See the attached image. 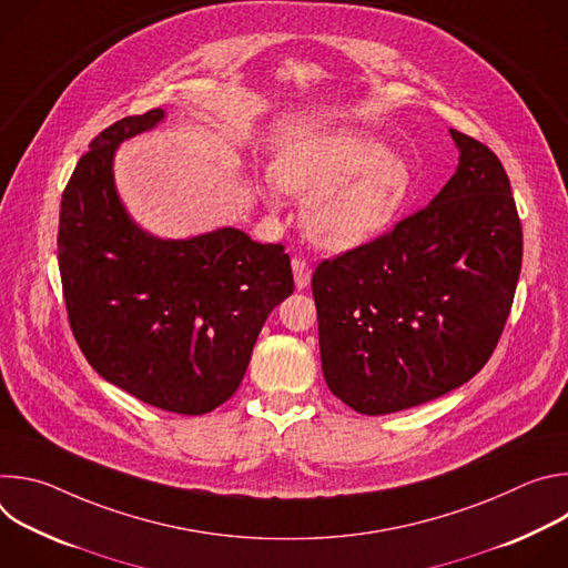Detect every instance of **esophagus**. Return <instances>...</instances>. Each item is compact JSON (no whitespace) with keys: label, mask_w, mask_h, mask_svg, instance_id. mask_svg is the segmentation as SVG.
Returning a JSON list of instances; mask_svg holds the SVG:
<instances>
[{"label":"esophagus","mask_w":568,"mask_h":568,"mask_svg":"<svg viewBox=\"0 0 568 568\" xmlns=\"http://www.w3.org/2000/svg\"><path fill=\"white\" fill-rule=\"evenodd\" d=\"M292 272H294V285L296 290H305L310 285V278H312V270L305 261L301 258H294L292 261Z\"/></svg>","instance_id":"1"}]
</instances>
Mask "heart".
<instances>
[{"instance_id": "heart-1", "label": "heart", "mask_w": 568, "mask_h": 568, "mask_svg": "<svg viewBox=\"0 0 568 568\" xmlns=\"http://www.w3.org/2000/svg\"><path fill=\"white\" fill-rule=\"evenodd\" d=\"M281 191L305 197L303 224L321 247L346 252L393 226L407 204L414 175L404 156L366 134H323L287 143L274 161ZM278 209V190L263 186Z\"/></svg>"}]
</instances>
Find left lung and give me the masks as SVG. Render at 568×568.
<instances>
[{
  "mask_svg": "<svg viewBox=\"0 0 568 568\" xmlns=\"http://www.w3.org/2000/svg\"><path fill=\"white\" fill-rule=\"evenodd\" d=\"M458 166L418 213L312 276L321 368L364 416L418 407L490 359L521 272V222L497 154L449 130Z\"/></svg>",
  "mask_w": 568,
  "mask_h": 568,
  "instance_id": "8db88e82",
  "label": "left lung"
}]
</instances>
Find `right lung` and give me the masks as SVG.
Wrapping results in <instances>:
<instances>
[{
	"label": "right lung",
	"instance_id": "add662e5",
	"mask_svg": "<svg viewBox=\"0 0 568 568\" xmlns=\"http://www.w3.org/2000/svg\"><path fill=\"white\" fill-rule=\"evenodd\" d=\"M164 121L161 108L125 116L80 156L60 202L58 265L92 368L156 409L202 416L235 393L294 278L283 245L240 229L173 240L136 224L116 191L114 154Z\"/></svg>",
	"mask_w": 568,
	"mask_h": 568
}]
</instances>
